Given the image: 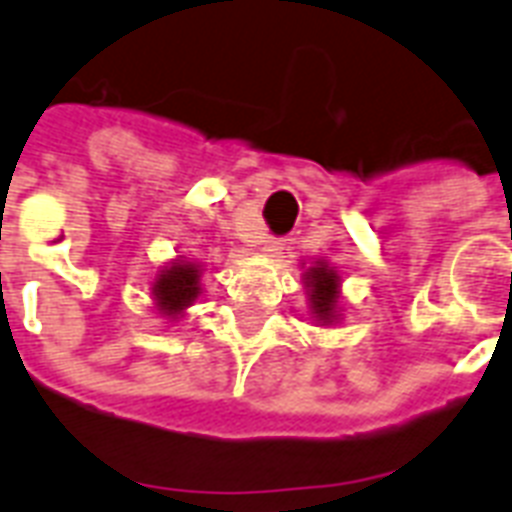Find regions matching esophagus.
Instances as JSON below:
<instances>
[{"mask_svg": "<svg viewBox=\"0 0 512 512\" xmlns=\"http://www.w3.org/2000/svg\"><path fill=\"white\" fill-rule=\"evenodd\" d=\"M260 249H263L268 257H276L284 249V241L276 239V236H265V239L260 241Z\"/></svg>", "mask_w": 512, "mask_h": 512, "instance_id": "34e87169", "label": "esophagus"}]
</instances>
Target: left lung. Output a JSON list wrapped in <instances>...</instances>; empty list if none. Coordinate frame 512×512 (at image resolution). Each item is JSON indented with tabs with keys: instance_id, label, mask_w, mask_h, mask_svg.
Returning a JSON list of instances; mask_svg holds the SVG:
<instances>
[{
	"instance_id": "8db88e82",
	"label": "left lung",
	"mask_w": 512,
	"mask_h": 512,
	"mask_svg": "<svg viewBox=\"0 0 512 512\" xmlns=\"http://www.w3.org/2000/svg\"><path fill=\"white\" fill-rule=\"evenodd\" d=\"M306 287H311V311L319 322H333L338 306V273L325 263H317L306 271Z\"/></svg>"
}]
</instances>
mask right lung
<instances>
[{"label": "right lung", "instance_id": "right-lung-1", "mask_svg": "<svg viewBox=\"0 0 512 512\" xmlns=\"http://www.w3.org/2000/svg\"><path fill=\"white\" fill-rule=\"evenodd\" d=\"M198 290H201L198 287V268L190 263H174L155 279L152 295H155L158 308L166 317H177V314H182V308H187L198 298Z\"/></svg>", "mask_w": 512, "mask_h": 512}]
</instances>
